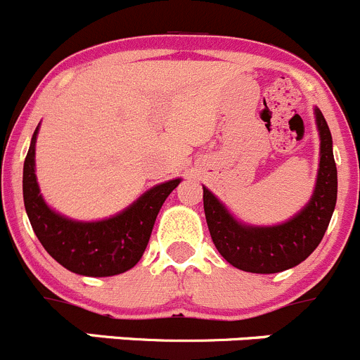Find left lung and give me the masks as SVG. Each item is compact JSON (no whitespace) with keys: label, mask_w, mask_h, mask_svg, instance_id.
I'll return each mask as SVG.
<instances>
[{"label":"left lung","mask_w":360,"mask_h":360,"mask_svg":"<svg viewBox=\"0 0 360 360\" xmlns=\"http://www.w3.org/2000/svg\"><path fill=\"white\" fill-rule=\"evenodd\" d=\"M320 132V167L309 203L290 221L276 226L238 222L224 205L203 187V207L212 240L222 258L252 274H276L299 265L323 238L338 200V169L332 136L320 109H314Z\"/></svg>","instance_id":"1"}]
</instances>
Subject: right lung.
<instances>
[{
    "instance_id": "right-lung-1",
    "label": "right lung",
    "mask_w": 360,
    "mask_h": 360,
    "mask_svg": "<svg viewBox=\"0 0 360 360\" xmlns=\"http://www.w3.org/2000/svg\"><path fill=\"white\" fill-rule=\"evenodd\" d=\"M37 134L39 127L24 160L22 196L40 244L60 265L81 276L108 277L132 269L148 245L160 207L180 178L152 187L131 207L104 221H72L51 210L40 194L35 174Z\"/></svg>"
}]
</instances>
